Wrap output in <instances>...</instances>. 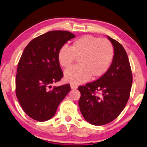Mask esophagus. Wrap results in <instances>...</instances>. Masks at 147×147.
<instances>
[{"mask_svg": "<svg viewBox=\"0 0 147 147\" xmlns=\"http://www.w3.org/2000/svg\"><path fill=\"white\" fill-rule=\"evenodd\" d=\"M70 87H71V89H77V88L78 87V86L76 84H71Z\"/></svg>", "mask_w": 147, "mask_h": 147, "instance_id": "34e87169", "label": "esophagus"}]
</instances>
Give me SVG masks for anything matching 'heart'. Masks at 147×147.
Wrapping results in <instances>:
<instances>
[{"label": "heart", "instance_id": "heart-1", "mask_svg": "<svg viewBox=\"0 0 147 147\" xmlns=\"http://www.w3.org/2000/svg\"><path fill=\"white\" fill-rule=\"evenodd\" d=\"M114 57V47L106 38L85 35L75 40L70 48L61 47L58 53V62L65 68H69L76 59L77 66L65 71V79L73 84H80L99 78L111 66Z\"/></svg>", "mask_w": 147, "mask_h": 147}]
</instances>
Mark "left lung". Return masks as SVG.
<instances>
[{
	"label": "left lung",
	"mask_w": 147,
	"mask_h": 147,
	"mask_svg": "<svg viewBox=\"0 0 147 147\" xmlns=\"http://www.w3.org/2000/svg\"><path fill=\"white\" fill-rule=\"evenodd\" d=\"M114 47V57L109 69L99 79L78 87L79 106L84 119L93 125L113 121L126 106L131 91L133 77L125 48L107 36Z\"/></svg>",
	"instance_id": "left-lung-1"
}]
</instances>
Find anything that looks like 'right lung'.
<instances>
[{
    "label": "right lung",
    "instance_id": "obj_1",
    "mask_svg": "<svg viewBox=\"0 0 147 147\" xmlns=\"http://www.w3.org/2000/svg\"><path fill=\"white\" fill-rule=\"evenodd\" d=\"M66 31H51L31 40L19 61L16 94L24 111L38 121L51 119L70 92L69 84L51 88L63 76L58 60L60 48L75 38Z\"/></svg>",
    "mask_w": 147,
    "mask_h": 147
}]
</instances>
